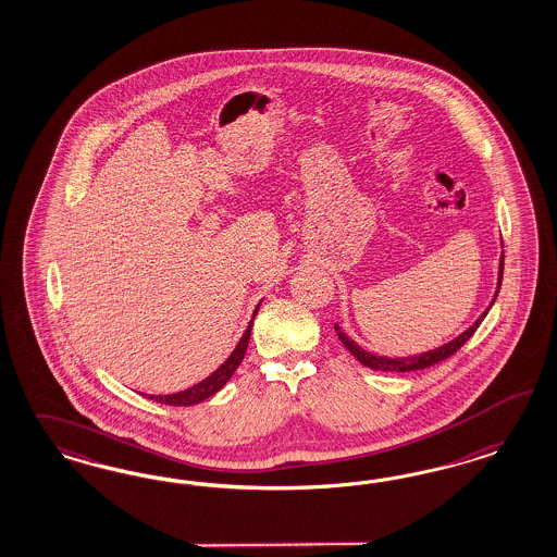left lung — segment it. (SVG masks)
I'll list each match as a JSON object with an SVG mask.
<instances>
[{"label":"left lung","instance_id":"1","mask_svg":"<svg viewBox=\"0 0 557 557\" xmlns=\"http://www.w3.org/2000/svg\"><path fill=\"white\" fill-rule=\"evenodd\" d=\"M503 271H505V253L500 255V265H498V286H496L494 298H492V302L488 304V308L478 317V321L473 322L472 326H470L468 331H463V333H461V335H457L454 341H449V343L441 345L437 349H431V351H424V354L419 355H408V357H386V355H375L370 354V351H366L361 345H357V343H355L354 338H349L345 333H343V329L338 326V322L335 324V331H337L341 343L349 349V354H354V357H357L366 368H371V370L417 371L424 370V368H431V366H435L438 361H443V359H447V357H451V355L456 354L457 349H459L468 338L472 337L473 333H475V329H478V326L482 324V321L486 319V314H488L492 304L496 302V298H498V289H500V284H503Z\"/></svg>","mask_w":557,"mask_h":557}]
</instances>
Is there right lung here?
<instances>
[{"mask_svg":"<svg viewBox=\"0 0 557 557\" xmlns=\"http://www.w3.org/2000/svg\"><path fill=\"white\" fill-rule=\"evenodd\" d=\"M259 306H261V302L257 304V308H255L253 312V319L249 322V326H247V331L243 333L240 341L236 343L235 351L228 355V359L220 366L219 370L212 371L206 380H202V382H200V384H196V386H191V388L182 389V392H175V394H168V396H152L151 394L149 398L154 400V403H161V405L191 406L202 403L206 398L214 396L220 388H224V384L233 377V373H235L236 368L240 366V361H243V357H245L247 345H249V338H251L255 314H257Z\"/></svg>","mask_w":557,"mask_h":557,"instance_id":"obj_1","label":"right lung"}]
</instances>
